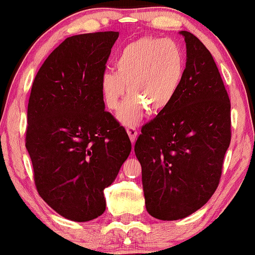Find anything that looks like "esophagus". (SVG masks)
Masks as SVG:
<instances>
[{
  "label": "esophagus",
  "mask_w": 255,
  "mask_h": 255,
  "mask_svg": "<svg viewBox=\"0 0 255 255\" xmlns=\"http://www.w3.org/2000/svg\"><path fill=\"white\" fill-rule=\"evenodd\" d=\"M127 133H128V135H129V139H130V141L133 142H135V140H136V135H137V131H136V128L135 127H128L127 128Z\"/></svg>",
  "instance_id": "34e87169"
}]
</instances>
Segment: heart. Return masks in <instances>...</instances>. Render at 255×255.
I'll return each mask as SVG.
<instances>
[{
    "label": "heart",
    "mask_w": 255,
    "mask_h": 255,
    "mask_svg": "<svg viewBox=\"0 0 255 255\" xmlns=\"http://www.w3.org/2000/svg\"><path fill=\"white\" fill-rule=\"evenodd\" d=\"M116 72L105 71L101 91L109 110L120 108L122 125L139 124L146 111L160 114L170 107L178 93L186 72V55L171 39L144 37L124 46L115 60Z\"/></svg>",
    "instance_id": "obj_1"
}]
</instances>
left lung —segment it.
I'll use <instances>...</instances> for the list:
<instances>
[{
  "mask_svg": "<svg viewBox=\"0 0 255 255\" xmlns=\"http://www.w3.org/2000/svg\"><path fill=\"white\" fill-rule=\"evenodd\" d=\"M180 34L187 48L182 84L134 146L146 210L162 221L182 219L210 200L231 139L229 96L211 52L191 32Z\"/></svg>",
  "mask_w": 255,
  "mask_h": 255,
  "instance_id": "obj_1",
  "label": "left lung"
}]
</instances>
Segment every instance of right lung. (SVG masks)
Returning a JSON list of instances; mask_svg holds the SVG:
<instances>
[{"label": "right lung", "mask_w": 255, "mask_h": 255, "mask_svg": "<svg viewBox=\"0 0 255 255\" xmlns=\"http://www.w3.org/2000/svg\"><path fill=\"white\" fill-rule=\"evenodd\" d=\"M119 32L64 39L44 61L27 107L26 148L39 195L74 222L105 211L104 188L131 150L125 128L105 111L101 77Z\"/></svg>", "instance_id": "right-lung-1"}]
</instances>
